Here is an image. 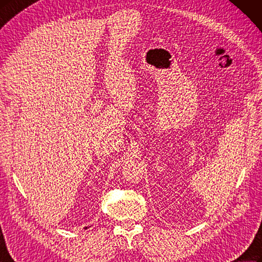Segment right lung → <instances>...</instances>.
I'll list each match as a JSON object with an SVG mask.
<instances>
[{
    "label": "right lung",
    "instance_id": "1",
    "mask_svg": "<svg viewBox=\"0 0 262 262\" xmlns=\"http://www.w3.org/2000/svg\"><path fill=\"white\" fill-rule=\"evenodd\" d=\"M84 229H85V230H86V229H88V228H84Z\"/></svg>",
    "mask_w": 262,
    "mask_h": 262
}]
</instances>
